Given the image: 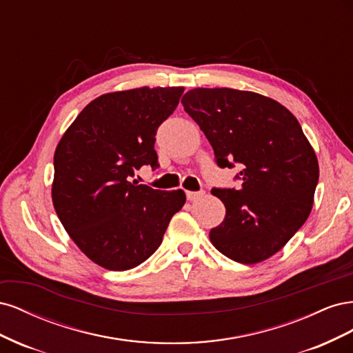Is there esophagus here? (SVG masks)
I'll use <instances>...</instances> for the list:
<instances>
[{
    "label": "esophagus",
    "instance_id": "1",
    "mask_svg": "<svg viewBox=\"0 0 353 353\" xmlns=\"http://www.w3.org/2000/svg\"><path fill=\"white\" fill-rule=\"evenodd\" d=\"M205 191L203 190H200V191H187V199L190 200V201H197V200H200V199H203L205 197Z\"/></svg>",
    "mask_w": 353,
    "mask_h": 353
}]
</instances>
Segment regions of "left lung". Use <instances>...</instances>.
Returning a JSON list of instances; mask_svg holds the SVG:
<instances>
[{"label":"left lung","instance_id":"1","mask_svg":"<svg viewBox=\"0 0 353 353\" xmlns=\"http://www.w3.org/2000/svg\"><path fill=\"white\" fill-rule=\"evenodd\" d=\"M209 140L221 168L240 166L241 187L213 188L227 213L212 244L252 265L281 250L312 210L319 166L301 123L258 92L194 88L181 100Z\"/></svg>","mask_w":353,"mask_h":353}]
</instances>
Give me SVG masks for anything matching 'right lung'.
Masks as SVG:
<instances>
[{
	"mask_svg": "<svg viewBox=\"0 0 353 353\" xmlns=\"http://www.w3.org/2000/svg\"><path fill=\"white\" fill-rule=\"evenodd\" d=\"M183 92V87H143L103 94L57 144L52 205L81 252L105 270L126 271L150 258L184 206L183 190L131 181L134 169L159 166L156 131Z\"/></svg>",
	"mask_w": 353,
	"mask_h": 353,
	"instance_id": "add662e5",
	"label": "right lung"
}]
</instances>
